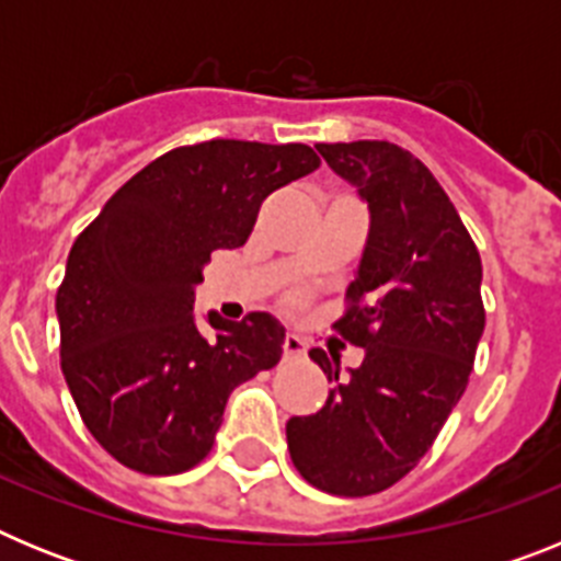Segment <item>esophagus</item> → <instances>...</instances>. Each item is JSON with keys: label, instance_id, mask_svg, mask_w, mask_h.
Returning a JSON list of instances; mask_svg holds the SVG:
<instances>
[{"label": "esophagus", "instance_id": "obj_1", "mask_svg": "<svg viewBox=\"0 0 561 561\" xmlns=\"http://www.w3.org/2000/svg\"><path fill=\"white\" fill-rule=\"evenodd\" d=\"M306 340L304 336H297V334H286L284 336V356L286 359H297V356H304L306 354Z\"/></svg>", "mask_w": 561, "mask_h": 561}]
</instances>
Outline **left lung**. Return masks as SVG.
<instances>
[{
  "label": "left lung",
  "instance_id": "8db88e82",
  "mask_svg": "<svg viewBox=\"0 0 561 561\" xmlns=\"http://www.w3.org/2000/svg\"><path fill=\"white\" fill-rule=\"evenodd\" d=\"M370 210L368 244L336 334L365 348L309 356L336 388L314 415L286 421L291 463L311 485L368 497L419 463L466 390L483 336L480 252L430 168L388 140L317 142Z\"/></svg>",
  "mask_w": 561,
  "mask_h": 561
}]
</instances>
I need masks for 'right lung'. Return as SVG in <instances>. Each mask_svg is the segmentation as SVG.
<instances>
[{"label":"right lung","mask_w":561,"mask_h":561,"mask_svg":"<svg viewBox=\"0 0 561 561\" xmlns=\"http://www.w3.org/2000/svg\"><path fill=\"white\" fill-rule=\"evenodd\" d=\"M320 168L304 142L207 140L148 162L69 250L58 286L61 370L95 440L142 474L207 458L232 390L284 354L266 311L241 323L193 314L213 250L250 238L261 202Z\"/></svg>","instance_id":"obj_1"}]
</instances>
